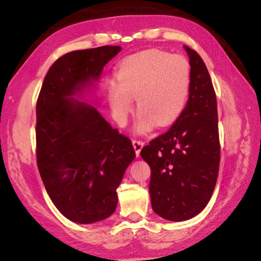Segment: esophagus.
<instances>
[{"instance_id":"1","label":"esophagus","mask_w":261,"mask_h":261,"mask_svg":"<svg viewBox=\"0 0 261 261\" xmlns=\"http://www.w3.org/2000/svg\"><path fill=\"white\" fill-rule=\"evenodd\" d=\"M144 144H145L144 141H141V140H134V141H132V145H134V148H135V152H136L137 156H139L141 148L144 147Z\"/></svg>"}]
</instances>
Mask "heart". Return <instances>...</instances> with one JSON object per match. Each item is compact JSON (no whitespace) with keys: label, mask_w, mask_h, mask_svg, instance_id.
I'll use <instances>...</instances> for the list:
<instances>
[{"label":"heart","mask_w":261,"mask_h":261,"mask_svg":"<svg viewBox=\"0 0 261 261\" xmlns=\"http://www.w3.org/2000/svg\"><path fill=\"white\" fill-rule=\"evenodd\" d=\"M116 82L108 86V101L118 123H124L137 98L139 130L168 126L187 108L191 88V67L183 56L160 49L130 55L117 67Z\"/></svg>","instance_id":"1"}]
</instances>
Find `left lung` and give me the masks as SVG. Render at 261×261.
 I'll return each mask as SVG.
<instances>
[{"label": "left lung", "instance_id": "8db88e82", "mask_svg": "<svg viewBox=\"0 0 261 261\" xmlns=\"http://www.w3.org/2000/svg\"><path fill=\"white\" fill-rule=\"evenodd\" d=\"M191 88L184 113L166 134L149 141L140 155L151 167L152 208L169 221H185L205 208L213 194L220 163L216 95L197 51L184 46Z\"/></svg>", "mask_w": 261, "mask_h": 261}]
</instances>
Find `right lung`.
<instances>
[{"instance_id": "right-lung-1", "label": "right lung", "mask_w": 261, "mask_h": 261, "mask_svg": "<svg viewBox=\"0 0 261 261\" xmlns=\"http://www.w3.org/2000/svg\"><path fill=\"white\" fill-rule=\"evenodd\" d=\"M121 50L103 46L68 53L48 70L37 102V162L48 196L62 215L88 224L112 215L116 190L136 158L94 106L76 98L98 82Z\"/></svg>"}]
</instances>
